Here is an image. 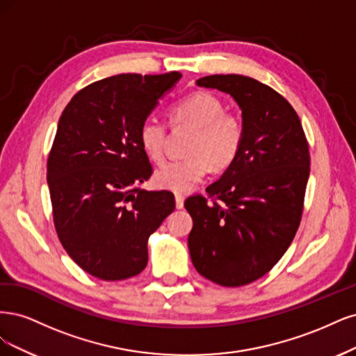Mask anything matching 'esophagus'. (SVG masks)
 Listing matches in <instances>:
<instances>
[{"label": "esophagus", "instance_id": "34e87169", "mask_svg": "<svg viewBox=\"0 0 356 356\" xmlns=\"http://www.w3.org/2000/svg\"><path fill=\"white\" fill-rule=\"evenodd\" d=\"M183 205H185V197H183V195H180V193H177L176 195V207L183 209Z\"/></svg>", "mask_w": 356, "mask_h": 356}]
</instances>
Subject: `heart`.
<instances>
[{
  "label": "heart",
  "instance_id": "heart-1",
  "mask_svg": "<svg viewBox=\"0 0 356 356\" xmlns=\"http://www.w3.org/2000/svg\"><path fill=\"white\" fill-rule=\"evenodd\" d=\"M175 124H189L197 129L189 156L170 161L159 167L154 181L158 188L176 193L192 191L209 173L225 170L238 158L244 143L245 129L235 113L225 112V103L209 91H193L171 106ZM167 127L159 120L145 118L139 129V143L145 154L155 163H161L165 155Z\"/></svg>",
  "mask_w": 356,
  "mask_h": 356
}]
</instances>
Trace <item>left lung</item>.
<instances>
[{"label":"left lung","instance_id":"8db88e82","mask_svg":"<svg viewBox=\"0 0 356 356\" xmlns=\"http://www.w3.org/2000/svg\"><path fill=\"white\" fill-rule=\"evenodd\" d=\"M197 86L231 95L243 112L245 137L238 158L185 207L195 269L223 286H241L268 273L299 229L309 179V145L299 115L280 93L254 78L227 74Z\"/></svg>","mask_w":356,"mask_h":356}]
</instances>
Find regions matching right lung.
Masks as SVG:
<instances>
[{
  "label": "right lung",
  "mask_w": 356,
  "mask_h": 356,
  "mask_svg": "<svg viewBox=\"0 0 356 356\" xmlns=\"http://www.w3.org/2000/svg\"><path fill=\"white\" fill-rule=\"evenodd\" d=\"M180 72L121 74L79 90L57 124L47 161L53 220L76 265L121 281L147 265V239L176 209L168 191L139 185L152 165L139 129Z\"/></svg>",
  "instance_id": "right-lung-1"
}]
</instances>
